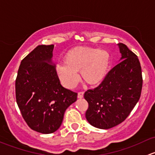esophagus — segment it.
Returning a JSON list of instances; mask_svg holds the SVG:
<instances>
[{"mask_svg":"<svg viewBox=\"0 0 155 155\" xmlns=\"http://www.w3.org/2000/svg\"><path fill=\"white\" fill-rule=\"evenodd\" d=\"M78 98H79V99H81V98H82L84 97V92H79L78 93Z\"/></svg>","mask_w":155,"mask_h":155,"instance_id":"1","label":"esophagus"}]
</instances>
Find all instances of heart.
I'll list each match as a JSON object with an SVG mask.
<instances>
[{
    "mask_svg": "<svg viewBox=\"0 0 155 155\" xmlns=\"http://www.w3.org/2000/svg\"><path fill=\"white\" fill-rule=\"evenodd\" d=\"M62 62L64 66H58L56 72L64 86L72 88L77 84L78 73L86 83L96 86L107 76L110 55L104 49L78 46L67 51Z\"/></svg>",
    "mask_w": 155,
    "mask_h": 155,
    "instance_id": "1",
    "label": "heart"
}]
</instances>
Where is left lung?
Here are the masks:
<instances>
[{
	"instance_id": "8db88e82",
	"label": "left lung",
	"mask_w": 155,
	"mask_h": 155,
	"mask_svg": "<svg viewBox=\"0 0 155 155\" xmlns=\"http://www.w3.org/2000/svg\"><path fill=\"white\" fill-rule=\"evenodd\" d=\"M118 46L121 62L108 73L99 86L84 94L88 103L87 121L100 129H109L124 121L141 95L143 77L138 57L126 45Z\"/></svg>"
}]
</instances>
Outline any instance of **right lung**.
I'll return each mask as SVG.
<instances>
[{
	"instance_id": "1",
	"label": "right lung",
	"mask_w": 155,
	"mask_h": 155,
	"mask_svg": "<svg viewBox=\"0 0 155 155\" xmlns=\"http://www.w3.org/2000/svg\"><path fill=\"white\" fill-rule=\"evenodd\" d=\"M54 45H40L21 62L15 80V97L30 127L48 134L60 127L66 109L77 93L61 85L52 61Z\"/></svg>"
}]
</instances>
